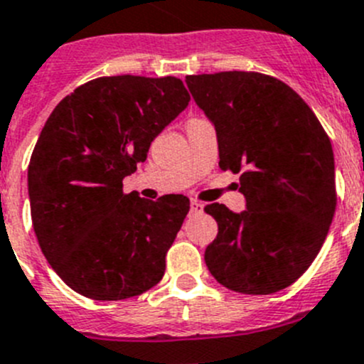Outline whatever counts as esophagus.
Instances as JSON below:
<instances>
[{"instance_id": "1", "label": "esophagus", "mask_w": 364, "mask_h": 364, "mask_svg": "<svg viewBox=\"0 0 364 364\" xmlns=\"http://www.w3.org/2000/svg\"><path fill=\"white\" fill-rule=\"evenodd\" d=\"M200 210H203V204L197 203V200H192V203H190V211H192V213H199Z\"/></svg>"}]
</instances>
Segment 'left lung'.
<instances>
[{"label": "left lung", "mask_w": 364, "mask_h": 364, "mask_svg": "<svg viewBox=\"0 0 364 364\" xmlns=\"http://www.w3.org/2000/svg\"><path fill=\"white\" fill-rule=\"evenodd\" d=\"M185 81L215 126L220 168L240 172L247 208H204L218 224L204 252L208 270L238 294L284 290L320 252L336 210L329 136L304 100L277 77L225 70Z\"/></svg>", "instance_id": "left-lung-1"}]
</instances>
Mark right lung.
<instances>
[{
    "mask_svg": "<svg viewBox=\"0 0 364 364\" xmlns=\"http://www.w3.org/2000/svg\"><path fill=\"white\" fill-rule=\"evenodd\" d=\"M174 76H105L63 97L30 165L31 222L42 254L83 297L122 301L151 290L190 210L185 196L142 199L122 179L186 107Z\"/></svg>",
    "mask_w": 364,
    "mask_h": 364,
    "instance_id": "1",
    "label": "right lung"
}]
</instances>
